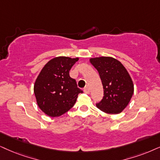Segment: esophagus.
<instances>
[{
    "mask_svg": "<svg viewBox=\"0 0 160 160\" xmlns=\"http://www.w3.org/2000/svg\"><path fill=\"white\" fill-rule=\"evenodd\" d=\"M83 91H84V92L86 93V94H89V92H90V89H89V88H88V86L85 87Z\"/></svg>",
    "mask_w": 160,
    "mask_h": 160,
    "instance_id": "esophagus-1",
    "label": "esophagus"
}]
</instances>
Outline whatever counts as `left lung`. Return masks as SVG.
I'll return each instance as SVG.
<instances>
[{
  "mask_svg": "<svg viewBox=\"0 0 160 160\" xmlns=\"http://www.w3.org/2000/svg\"><path fill=\"white\" fill-rule=\"evenodd\" d=\"M103 86V98L96 103L102 112L119 114L128 106L134 94V85L128 72L120 61L110 57L91 58Z\"/></svg>",
  "mask_w": 160,
  "mask_h": 160,
  "instance_id": "8db88e82",
  "label": "left lung"
}]
</instances>
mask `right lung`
<instances>
[{
	"label": "right lung",
	"mask_w": 160,
	"mask_h": 160,
	"mask_svg": "<svg viewBox=\"0 0 160 160\" xmlns=\"http://www.w3.org/2000/svg\"><path fill=\"white\" fill-rule=\"evenodd\" d=\"M78 58L58 57L44 66L34 86L39 108L49 117H59L73 107L82 91L69 71Z\"/></svg>",
	"instance_id": "right-lung-1"
}]
</instances>
